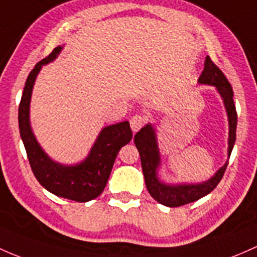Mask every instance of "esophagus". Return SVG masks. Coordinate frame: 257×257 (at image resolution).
Masks as SVG:
<instances>
[{"label":"esophagus","mask_w":257,"mask_h":257,"mask_svg":"<svg viewBox=\"0 0 257 257\" xmlns=\"http://www.w3.org/2000/svg\"><path fill=\"white\" fill-rule=\"evenodd\" d=\"M144 123H145L144 117H142V115H139V114L133 115V117L131 118V128H132V131H133L134 133H136V132L139 131L140 128H143Z\"/></svg>","instance_id":"obj_1"}]
</instances>
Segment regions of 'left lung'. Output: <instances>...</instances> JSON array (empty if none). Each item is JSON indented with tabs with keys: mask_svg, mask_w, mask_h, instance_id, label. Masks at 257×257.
Returning <instances> with one entry per match:
<instances>
[{
	"mask_svg": "<svg viewBox=\"0 0 257 257\" xmlns=\"http://www.w3.org/2000/svg\"><path fill=\"white\" fill-rule=\"evenodd\" d=\"M199 83L204 85H212L217 87L219 91L224 104H225L226 113L229 118V149L228 156L230 158L231 150L234 148V143L236 139V121L237 114L233 99V88L225 75L221 72V70L212 61L209 56H207L204 61V69L202 71L201 76L198 79ZM134 143L140 155L142 161L143 174H144L145 185L150 196L159 203L164 204L166 207H180L183 204L191 203L202 198L206 194L210 193L220 180L224 176L226 166L229 161H226L223 167H220L215 175L207 182L197 183V185H177L169 186L159 181L156 176V170L160 165V154H159L158 144H156V136L153 126L150 124L145 125L140 129L134 136Z\"/></svg>",
	"mask_w": 257,
	"mask_h": 257,
	"instance_id": "1",
	"label": "left lung"
}]
</instances>
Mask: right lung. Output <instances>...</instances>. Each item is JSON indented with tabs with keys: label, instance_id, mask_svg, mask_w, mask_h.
<instances>
[{
	"label": "right lung",
	"instance_id": "right-lung-1",
	"mask_svg": "<svg viewBox=\"0 0 257 257\" xmlns=\"http://www.w3.org/2000/svg\"><path fill=\"white\" fill-rule=\"evenodd\" d=\"M61 47L55 48L29 72L18 108L20 133L26 148L32 171L40 185L49 192L75 202H88L103 192L113 164L121 147L132 140L129 121L113 124L102 129L90 155L76 166H63L53 160L39 147L29 124V102L38 72L58 56Z\"/></svg>",
	"mask_w": 257,
	"mask_h": 257
}]
</instances>
